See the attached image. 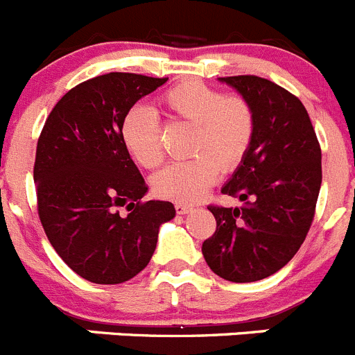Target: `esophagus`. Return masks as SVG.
Returning <instances> with one entry per match:
<instances>
[{"label": "esophagus", "instance_id": "obj_1", "mask_svg": "<svg viewBox=\"0 0 355 355\" xmlns=\"http://www.w3.org/2000/svg\"><path fill=\"white\" fill-rule=\"evenodd\" d=\"M175 210H177V214L185 215L193 210V207H191V205H185V203H175Z\"/></svg>", "mask_w": 355, "mask_h": 355}]
</instances>
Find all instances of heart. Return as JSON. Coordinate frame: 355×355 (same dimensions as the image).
Masks as SVG:
<instances>
[{
  "label": "heart",
  "instance_id": "heart-1",
  "mask_svg": "<svg viewBox=\"0 0 355 355\" xmlns=\"http://www.w3.org/2000/svg\"><path fill=\"white\" fill-rule=\"evenodd\" d=\"M173 117L194 124L191 159L171 162L152 178L154 193L178 203H194L217 178L218 170L240 166L252 145L256 119L240 94H224L200 80H184L161 98ZM121 140L132 161L154 170L164 159L159 119L152 108L135 105L121 122Z\"/></svg>",
  "mask_w": 355,
  "mask_h": 355
}]
</instances>
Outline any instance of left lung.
I'll return each instance as SVG.
<instances>
[{"label":"left lung","mask_w":355,"mask_h":355,"mask_svg":"<svg viewBox=\"0 0 355 355\" xmlns=\"http://www.w3.org/2000/svg\"><path fill=\"white\" fill-rule=\"evenodd\" d=\"M236 89L254 110V140L223 194L241 208L210 205L217 220L203 241L210 270L236 284L277 273L300 250L315 215L322 154L303 103L256 75L218 78Z\"/></svg>","instance_id":"1"}]
</instances>
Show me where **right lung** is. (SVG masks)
Instances as JSON below:
<instances>
[{
    "mask_svg": "<svg viewBox=\"0 0 355 355\" xmlns=\"http://www.w3.org/2000/svg\"><path fill=\"white\" fill-rule=\"evenodd\" d=\"M166 80L115 71L82 82L59 99L38 138L40 220L59 257L92 284L140 273L161 224L175 217L170 201H141L148 187L121 140L125 112Z\"/></svg>",
    "mask_w": 355,
    "mask_h": 355,
    "instance_id": "1",
    "label": "right lung"
}]
</instances>
